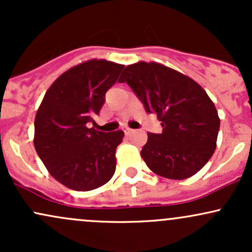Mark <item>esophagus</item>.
Wrapping results in <instances>:
<instances>
[{
	"mask_svg": "<svg viewBox=\"0 0 252 252\" xmlns=\"http://www.w3.org/2000/svg\"><path fill=\"white\" fill-rule=\"evenodd\" d=\"M132 131H134V130H132V129H130V128H126V129H124V132H126V135H129V134H131Z\"/></svg>",
	"mask_w": 252,
	"mask_h": 252,
	"instance_id": "1",
	"label": "esophagus"
}]
</instances>
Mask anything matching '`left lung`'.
I'll use <instances>...</instances> for the list:
<instances>
[{
  "label": "left lung",
  "instance_id": "left-lung-1",
  "mask_svg": "<svg viewBox=\"0 0 252 252\" xmlns=\"http://www.w3.org/2000/svg\"><path fill=\"white\" fill-rule=\"evenodd\" d=\"M126 82L156 114L161 134H148L141 156L155 174L184 180L196 174L217 147L220 120L215 103L192 78L155 62H138L124 68Z\"/></svg>",
  "mask_w": 252,
  "mask_h": 252
}]
</instances>
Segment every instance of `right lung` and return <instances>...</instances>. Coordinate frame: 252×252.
<instances>
[{
  "instance_id": "1",
  "label": "right lung",
  "mask_w": 252,
  "mask_h": 252,
  "mask_svg": "<svg viewBox=\"0 0 252 252\" xmlns=\"http://www.w3.org/2000/svg\"><path fill=\"white\" fill-rule=\"evenodd\" d=\"M124 65L91 59L63 72L45 94L34 121V147L48 173L67 189L86 192L108 182L116 170L122 130L88 128L117 82Z\"/></svg>"
}]
</instances>
